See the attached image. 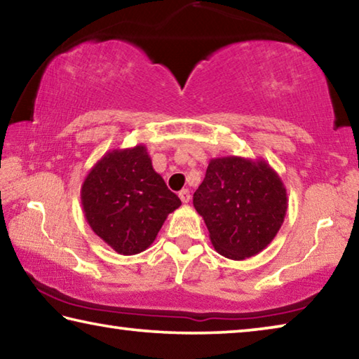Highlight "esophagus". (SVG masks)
Segmentation results:
<instances>
[{
	"instance_id": "obj_1",
	"label": "esophagus",
	"mask_w": 359,
	"mask_h": 359,
	"mask_svg": "<svg viewBox=\"0 0 359 359\" xmlns=\"http://www.w3.org/2000/svg\"><path fill=\"white\" fill-rule=\"evenodd\" d=\"M179 198H180L182 203L187 204L188 201H190V198H191V196H190V191H188L187 188H184V190L179 191Z\"/></svg>"
}]
</instances>
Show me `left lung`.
<instances>
[{"label":"left lung","mask_w":359,"mask_h":359,"mask_svg":"<svg viewBox=\"0 0 359 359\" xmlns=\"http://www.w3.org/2000/svg\"><path fill=\"white\" fill-rule=\"evenodd\" d=\"M193 205L215 250L229 259L255 257L271 244L288 209L287 188L263 158H212Z\"/></svg>","instance_id":"left-lung-1"}]
</instances>
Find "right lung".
I'll return each instance as SVG.
<instances>
[{"instance_id":"right-lung-1","label":"right lung","mask_w":359,"mask_h":359,"mask_svg":"<svg viewBox=\"0 0 359 359\" xmlns=\"http://www.w3.org/2000/svg\"><path fill=\"white\" fill-rule=\"evenodd\" d=\"M81 201L93 233L120 255L149 248L182 204L151 166L142 144L106 151L85 177Z\"/></svg>"}]
</instances>
